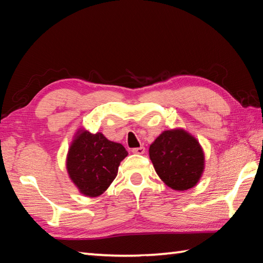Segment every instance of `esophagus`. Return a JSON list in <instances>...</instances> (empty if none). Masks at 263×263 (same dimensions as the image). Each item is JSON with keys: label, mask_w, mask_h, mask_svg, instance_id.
<instances>
[{"label": "esophagus", "mask_w": 263, "mask_h": 263, "mask_svg": "<svg viewBox=\"0 0 263 263\" xmlns=\"http://www.w3.org/2000/svg\"><path fill=\"white\" fill-rule=\"evenodd\" d=\"M146 152V148L144 147H139V148H133L132 149V153L136 154V155H142Z\"/></svg>", "instance_id": "obj_1"}]
</instances>
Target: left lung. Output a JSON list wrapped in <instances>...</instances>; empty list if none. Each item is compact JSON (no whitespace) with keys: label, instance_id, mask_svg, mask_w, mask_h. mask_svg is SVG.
<instances>
[{"label":"left lung","instance_id":"left-lung-1","mask_svg":"<svg viewBox=\"0 0 263 263\" xmlns=\"http://www.w3.org/2000/svg\"><path fill=\"white\" fill-rule=\"evenodd\" d=\"M149 156L161 181L177 191L195 186L204 168L200 143L182 128L161 133L150 144Z\"/></svg>","mask_w":263,"mask_h":263}]
</instances>
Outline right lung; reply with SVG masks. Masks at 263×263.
I'll list each match as a JSON object with an SVG mask.
<instances>
[{
  "label": "right lung",
  "instance_id": "add662e5",
  "mask_svg": "<svg viewBox=\"0 0 263 263\" xmlns=\"http://www.w3.org/2000/svg\"><path fill=\"white\" fill-rule=\"evenodd\" d=\"M127 152L121 143L109 141L103 133L79 130L66 158L69 176L87 197H98L108 189L117 175Z\"/></svg>",
  "mask_w": 263,
  "mask_h": 263
}]
</instances>
